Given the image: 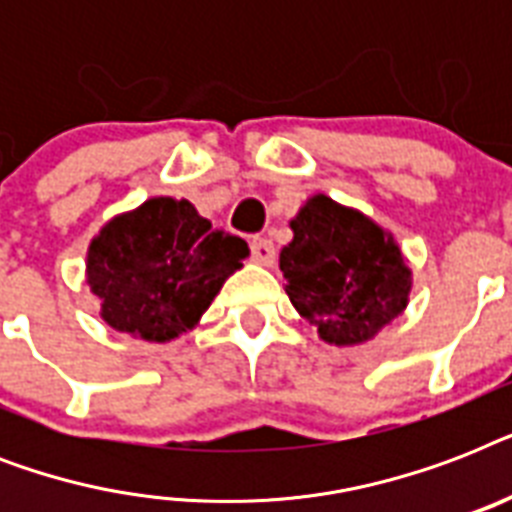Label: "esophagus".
I'll use <instances>...</instances> for the list:
<instances>
[{
	"mask_svg": "<svg viewBox=\"0 0 512 512\" xmlns=\"http://www.w3.org/2000/svg\"><path fill=\"white\" fill-rule=\"evenodd\" d=\"M249 255H252L255 263L273 265V260H276V247H273V241L268 236H255V239L249 241Z\"/></svg>",
	"mask_w": 512,
	"mask_h": 512,
	"instance_id": "1",
	"label": "esophagus"
}]
</instances>
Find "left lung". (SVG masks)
<instances>
[{
  "mask_svg": "<svg viewBox=\"0 0 512 512\" xmlns=\"http://www.w3.org/2000/svg\"><path fill=\"white\" fill-rule=\"evenodd\" d=\"M295 239L281 249L284 289L321 340H372L409 303L412 271L390 233L319 193L292 220Z\"/></svg>",
  "mask_w": 512,
  "mask_h": 512,
  "instance_id": "8db88e82",
  "label": "left lung"
}]
</instances>
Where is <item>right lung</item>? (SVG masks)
I'll return each mask as SVG.
<instances>
[{
	"label": "right lung",
	"mask_w": 512,
	"mask_h": 512,
	"mask_svg": "<svg viewBox=\"0 0 512 512\" xmlns=\"http://www.w3.org/2000/svg\"><path fill=\"white\" fill-rule=\"evenodd\" d=\"M247 255V241L212 228L191 201L156 196L100 228L87 284L108 327L170 342L196 327Z\"/></svg>",
	"instance_id": "right-lung-1"
}]
</instances>
